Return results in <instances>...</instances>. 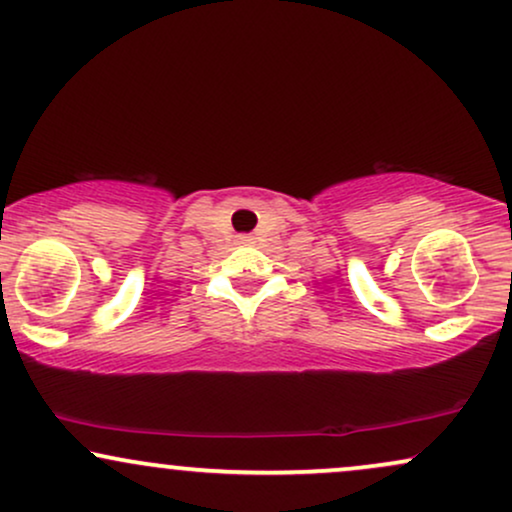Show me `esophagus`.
I'll return each instance as SVG.
<instances>
[{
  "label": "esophagus",
  "instance_id": "esophagus-1",
  "mask_svg": "<svg viewBox=\"0 0 512 512\" xmlns=\"http://www.w3.org/2000/svg\"><path fill=\"white\" fill-rule=\"evenodd\" d=\"M243 240H248V236H243Z\"/></svg>",
  "mask_w": 512,
  "mask_h": 512
}]
</instances>
